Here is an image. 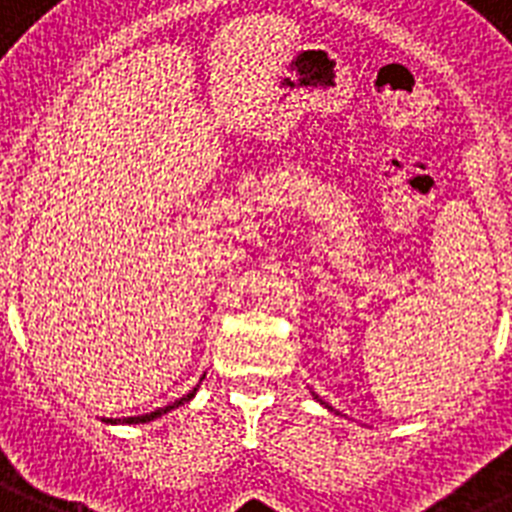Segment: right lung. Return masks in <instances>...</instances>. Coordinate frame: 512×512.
I'll list each match as a JSON object with an SVG mask.
<instances>
[{
    "label": "right lung",
    "mask_w": 512,
    "mask_h": 512,
    "mask_svg": "<svg viewBox=\"0 0 512 512\" xmlns=\"http://www.w3.org/2000/svg\"><path fill=\"white\" fill-rule=\"evenodd\" d=\"M195 393H197V388H192L190 393L184 395V398H179V401H174V403H171V406H163V409H158V411H150V414H145V416H130V419H119V422H127V424H143V422H153V419H158V416L169 414L171 409H176V406H182V403H187V401H190V398H195ZM114 424H117V422H114Z\"/></svg>",
    "instance_id": "obj_1"
}]
</instances>
